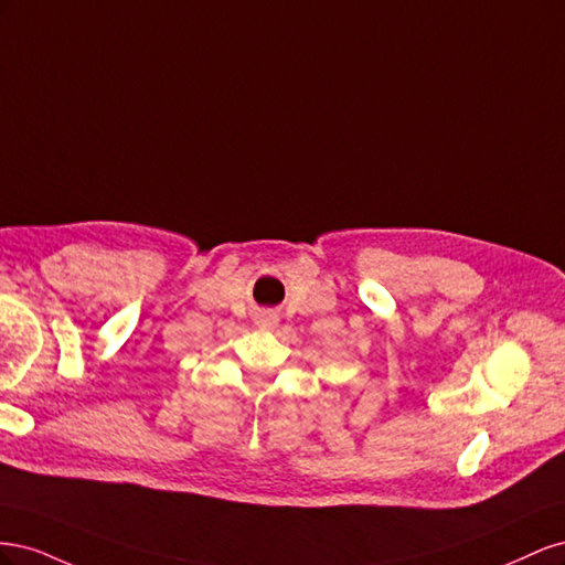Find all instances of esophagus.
Returning <instances> with one entry per match:
<instances>
[{
  "instance_id": "obj_1",
  "label": "esophagus",
  "mask_w": 565,
  "mask_h": 565,
  "mask_svg": "<svg viewBox=\"0 0 565 565\" xmlns=\"http://www.w3.org/2000/svg\"><path fill=\"white\" fill-rule=\"evenodd\" d=\"M256 324H259L262 330H273L278 324V313L270 311V309H264L256 313Z\"/></svg>"
}]
</instances>
